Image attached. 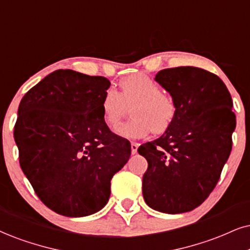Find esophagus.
Instances as JSON below:
<instances>
[{"mask_svg": "<svg viewBox=\"0 0 250 250\" xmlns=\"http://www.w3.org/2000/svg\"><path fill=\"white\" fill-rule=\"evenodd\" d=\"M138 147H139V145H138L137 143H131V152H132V154L137 153Z\"/></svg>", "mask_w": 250, "mask_h": 250, "instance_id": "obj_1", "label": "esophagus"}]
</instances>
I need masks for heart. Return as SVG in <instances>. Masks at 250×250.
Listing matches in <instances>:
<instances>
[{
  "label": "heart",
  "mask_w": 250,
  "mask_h": 250,
  "mask_svg": "<svg viewBox=\"0 0 250 250\" xmlns=\"http://www.w3.org/2000/svg\"><path fill=\"white\" fill-rule=\"evenodd\" d=\"M132 106L130 122L117 126V135L127 139L146 137L150 131L161 134L170 127L176 116V103L149 76L134 74L120 81L119 90L107 89L101 101L102 118L110 127L117 125Z\"/></svg>",
  "instance_id": "1"
}]
</instances>
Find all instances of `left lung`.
Here are the masks:
<instances>
[{
    "label": "left lung",
    "mask_w": 250,
    "mask_h": 250,
    "mask_svg": "<svg viewBox=\"0 0 250 250\" xmlns=\"http://www.w3.org/2000/svg\"><path fill=\"white\" fill-rule=\"evenodd\" d=\"M155 81L176 103L170 127L138 148L148 168L143 195L153 210L192 211L210 196L232 150L236 120L225 83L198 67L160 70Z\"/></svg>",
    "instance_id": "left-lung-1"
}]
</instances>
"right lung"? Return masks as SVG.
<instances>
[{"mask_svg":"<svg viewBox=\"0 0 250 250\" xmlns=\"http://www.w3.org/2000/svg\"><path fill=\"white\" fill-rule=\"evenodd\" d=\"M110 85L103 76L58 69L18 106L14 137L21 170L40 200L64 217L102 210L111 178L130 159V141L102 118L101 101Z\"/></svg>","mask_w":250,"mask_h":250,"instance_id":"1","label":"right lung"}]
</instances>
